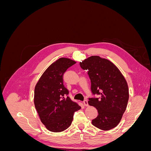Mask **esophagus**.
I'll use <instances>...</instances> for the list:
<instances>
[{
    "label": "esophagus",
    "mask_w": 151,
    "mask_h": 151,
    "mask_svg": "<svg viewBox=\"0 0 151 151\" xmlns=\"http://www.w3.org/2000/svg\"><path fill=\"white\" fill-rule=\"evenodd\" d=\"M83 103H84L85 106H88V100H87V99L84 100V101H83Z\"/></svg>",
    "instance_id": "34e87169"
}]
</instances>
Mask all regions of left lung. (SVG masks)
<instances>
[{
    "label": "left lung",
    "mask_w": 151,
    "mask_h": 151,
    "mask_svg": "<svg viewBox=\"0 0 151 151\" xmlns=\"http://www.w3.org/2000/svg\"><path fill=\"white\" fill-rule=\"evenodd\" d=\"M88 70L91 93L99 98H89L88 103L97 109L98 116L92 124L98 129L109 130L120 123L129 98V88L119 69L107 59L91 56L80 62Z\"/></svg>",
    "instance_id": "1"
}]
</instances>
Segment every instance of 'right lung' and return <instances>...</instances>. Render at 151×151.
Masks as SVG:
<instances>
[{
  "label": "right lung",
  "mask_w": 151,
  "mask_h": 151,
  "mask_svg": "<svg viewBox=\"0 0 151 151\" xmlns=\"http://www.w3.org/2000/svg\"><path fill=\"white\" fill-rule=\"evenodd\" d=\"M76 62L60 58L52 63L41 76L35 88L34 103L41 122L53 132H60L70 127L74 112L81 109L68 96L63 85V74Z\"/></svg>",
  "instance_id": "obj_1"
}]
</instances>
